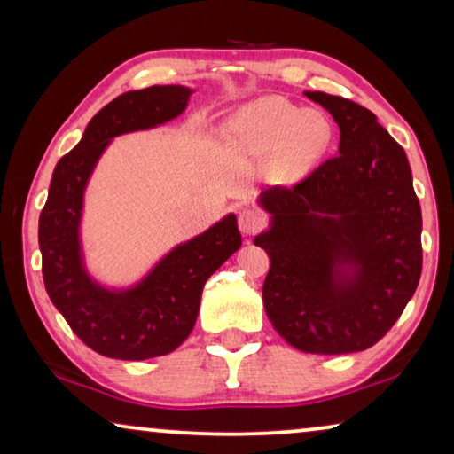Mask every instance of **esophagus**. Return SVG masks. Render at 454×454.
Wrapping results in <instances>:
<instances>
[{
	"label": "esophagus",
	"instance_id": "34e87169",
	"mask_svg": "<svg viewBox=\"0 0 454 454\" xmlns=\"http://www.w3.org/2000/svg\"><path fill=\"white\" fill-rule=\"evenodd\" d=\"M238 223H239V231L241 233L252 235V233H256L258 229L264 225V215H260L258 210L246 208V210H241V213H239Z\"/></svg>",
	"mask_w": 454,
	"mask_h": 454
}]
</instances>
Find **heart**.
<instances>
[{"instance_id":"heart-1","label":"heart","mask_w":454,"mask_h":454,"mask_svg":"<svg viewBox=\"0 0 454 454\" xmlns=\"http://www.w3.org/2000/svg\"><path fill=\"white\" fill-rule=\"evenodd\" d=\"M225 145L264 160L266 179L289 184L306 176L331 142V123L316 109L283 97H260L235 109L219 129Z\"/></svg>"}]
</instances>
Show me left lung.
<instances>
[{
  "mask_svg": "<svg viewBox=\"0 0 454 454\" xmlns=\"http://www.w3.org/2000/svg\"><path fill=\"white\" fill-rule=\"evenodd\" d=\"M340 129L339 154L291 190L260 192L270 215L254 246L270 258L262 301L303 353H353L399 320L421 275V208L396 140L362 105L303 92Z\"/></svg>",
  "mask_w": 454,
  "mask_h": 454,
  "instance_id": "left-lung-1",
  "label": "left lung"
}]
</instances>
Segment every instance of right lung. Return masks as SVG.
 I'll list each match as a JSON object with an SVG mask.
<instances>
[{
    "label": "right lung",
    "instance_id": "right-lung-1",
    "mask_svg": "<svg viewBox=\"0 0 454 454\" xmlns=\"http://www.w3.org/2000/svg\"><path fill=\"white\" fill-rule=\"evenodd\" d=\"M192 95L194 89L182 84L123 92L92 117L53 169L39 219L43 281L72 331L105 357L140 362L176 351L196 325L204 283L241 246L238 216L229 213L173 246L129 285L98 281L86 264L84 196L103 153L117 136L176 120Z\"/></svg>",
    "mask_w": 454,
    "mask_h": 454
}]
</instances>
